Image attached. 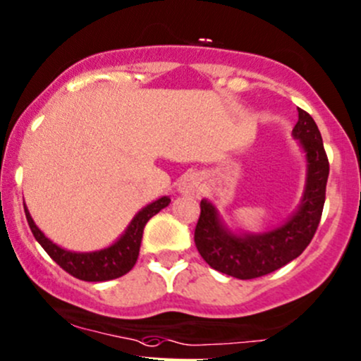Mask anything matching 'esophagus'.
Returning a JSON list of instances; mask_svg holds the SVG:
<instances>
[{
  "label": "esophagus",
  "instance_id": "34e87169",
  "mask_svg": "<svg viewBox=\"0 0 361 361\" xmlns=\"http://www.w3.org/2000/svg\"><path fill=\"white\" fill-rule=\"evenodd\" d=\"M178 192L183 195H195L200 192V176L197 173H187L178 183Z\"/></svg>",
  "mask_w": 361,
  "mask_h": 361
}]
</instances>
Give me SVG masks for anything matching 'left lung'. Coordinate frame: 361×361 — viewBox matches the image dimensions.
<instances>
[{
  "label": "left lung",
  "mask_w": 361,
  "mask_h": 361,
  "mask_svg": "<svg viewBox=\"0 0 361 361\" xmlns=\"http://www.w3.org/2000/svg\"><path fill=\"white\" fill-rule=\"evenodd\" d=\"M293 137L300 142L305 152L307 183L300 207L286 223L259 235L233 233L223 224L211 202L205 199L200 202L195 245L202 259L216 271L238 279L271 274L302 255L314 238L326 202L327 154L314 118L300 108Z\"/></svg>",
  "instance_id": "left-lung-1"
}]
</instances>
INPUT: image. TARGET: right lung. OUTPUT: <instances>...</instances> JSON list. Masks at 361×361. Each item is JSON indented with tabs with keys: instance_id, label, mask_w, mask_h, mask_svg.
Segmentation results:
<instances>
[{
	"instance_id": "add662e5",
	"label": "right lung",
	"mask_w": 361,
	"mask_h": 361,
	"mask_svg": "<svg viewBox=\"0 0 361 361\" xmlns=\"http://www.w3.org/2000/svg\"><path fill=\"white\" fill-rule=\"evenodd\" d=\"M171 199L169 197H161V199L154 200L152 204L145 205L142 211L135 214L132 223L125 229V233L114 241L108 248L96 252H70L65 248L58 247L49 238H46L44 233L37 228L34 223L32 216H30L29 209L23 204L25 209L27 223L30 226L34 238L39 241L42 248H44L47 255L56 262L63 271H66L77 279L89 281V283H99V281H109L116 279V277L125 276L126 272L132 271L138 259V252H140L142 235H144V228L147 221L152 216H156L161 209L168 207Z\"/></svg>"
}]
</instances>
